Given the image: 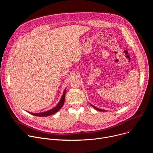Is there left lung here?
Returning a JSON list of instances; mask_svg holds the SVG:
<instances>
[{"label": "left lung", "mask_w": 153, "mask_h": 153, "mask_svg": "<svg viewBox=\"0 0 153 153\" xmlns=\"http://www.w3.org/2000/svg\"><path fill=\"white\" fill-rule=\"evenodd\" d=\"M90 105L94 108V109H96V110H98V111H103V112H105V111H107L106 110H102V109H100V108H97V107H96V106H93V105H91V103H90Z\"/></svg>", "instance_id": "obj_1"}]
</instances>
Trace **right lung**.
Returning a JSON list of instances; mask_svg holds the SVG:
<instances>
[{"mask_svg":"<svg viewBox=\"0 0 153 153\" xmlns=\"http://www.w3.org/2000/svg\"><path fill=\"white\" fill-rule=\"evenodd\" d=\"M66 89L65 88L64 91H63V93L60 98V100H59V103H57V105L54 107L53 108L51 109V110H48V111H44V112H42V113H31V112H28L27 111L28 113H30L32 115H34V116H39V117H46V116H51L56 113H57L58 111L60 110V109L63 106V104H64V102H65V92H66Z\"/></svg>","mask_w":153,"mask_h":153,"instance_id":"right-lung-1","label":"right lung"}]
</instances>
